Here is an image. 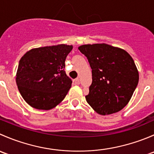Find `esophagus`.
Instances as JSON below:
<instances>
[{
  "label": "esophagus",
  "instance_id": "obj_1",
  "mask_svg": "<svg viewBox=\"0 0 154 154\" xmlns=\"http://www.w3.org/2000/svg\"><path fill=\"white\" fill-rule=\"evenodd\" d=\"M74 83H75V84L79 85V84H80V79H79V78H76V79H74Z\"/></svg>",
  "mask_w": 154,
  "mask_h": 154
}]
</instances>
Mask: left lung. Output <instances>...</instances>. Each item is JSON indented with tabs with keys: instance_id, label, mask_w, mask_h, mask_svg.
<instances>
[{
	"instance_id": "left-lung-1",
	"label": "left lung",
	"mask_w": 154,
	"mask_h": 154,
	"mask_svg": "<svg viewBox=\"0 0 154 154\" xmlns=\"http://www.w3.org/2000/svg\"><path fill=\"white\" fill-rule=\"evenodd\" d=\"M78 49L92 69L87 103L103 116L122 110L139 83V72L133 58L125 50L106 44L84 45Z\"/></svg>"
}]
</instances>
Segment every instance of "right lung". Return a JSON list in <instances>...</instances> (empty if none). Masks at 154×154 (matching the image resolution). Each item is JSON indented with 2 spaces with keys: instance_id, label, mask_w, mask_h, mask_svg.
Returning a JSON list of instances; mask_svg holds the SVG:
<instances>
[{
  "instance_id": "add662e5",
  "label": "right lung",
  "mask_w": 154,
  "mask_h": 154,
  "mask_svg": "<svg viewBox=\"0 0 154 154\" xmlns=\"http://www.w3.org/2000/svg\"><path fill=\"white\" fill-rule=\"evenodd\" d=\"M72 48L66 45L34 48L21 57L16 83L29 106L48 110L65 98L72 83L65 71V61Z\"/></svg>"
}]
</instances>
